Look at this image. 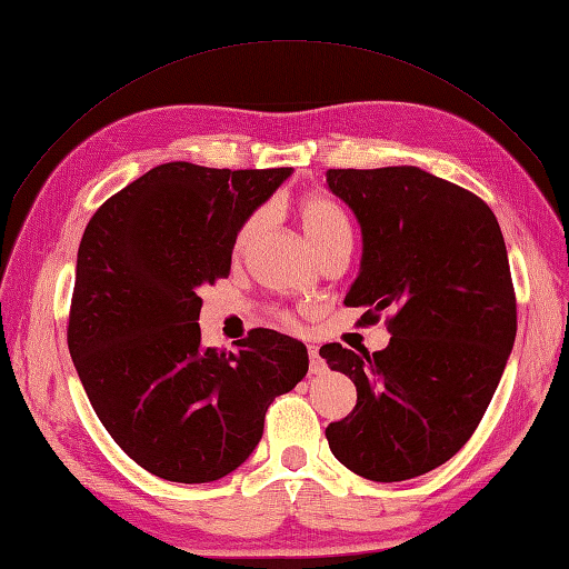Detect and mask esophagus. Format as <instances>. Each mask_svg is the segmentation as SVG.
<instances>
[{
	"mask_svg": "<svg viewBox=\"0 0 569 569\" xmlns=\"http://www.w3.org/2000/svg\"><path fill=\"white\" fill-rule=\"evenodd\" d=\"M309 369H311V373H323L326 371V362L321 359V355H318L316 345H309Z\"/></svg>",
	"mask_w": 569,
	"mask_h": 569,
	"instance_id": "obj_1",
	"label": "esophagus"
}]
</instances>
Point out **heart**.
<instances>
[{"mask_svg":"<svg viewBox=\"0 0 569 569\" xmlns=\"http://www.w3.org/2000/svg\"><path fill=\"white\" fill-rule=\"evenodd\" d=\"M297 217H299L303 237H307V241L311 243L316 253H321L330 241H336L338 237H342V233H350L348 219H345V214L338 210V204L321 196H311L307 200H301L297 207ZM262 219H266V214L256 212L243 221V227L237 233V246H233L237 251H243V248L251 243V239L256 237L262 224Z\"/></svg>","mask_w":569,"mask_h":569,"instance_id":"b5f03b06","label":"heart"}]
</instances>
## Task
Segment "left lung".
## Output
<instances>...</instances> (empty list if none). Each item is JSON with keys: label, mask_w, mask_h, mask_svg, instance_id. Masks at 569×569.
<instances>
[{"label": "left lung", "mask_w": 569, "mask_h": 569, "mask_svg": "<svg viewBox=\"0 0 569 569\" xmlns=\"http://www.w3.org/2000/svg\"><path fill=\"white\" fill-rule=\"evenodd\" d=\"M362 231L345 303L389 318L391 342L362 357L323 345L357 406L326 427L332 456L377 482L422 476L459 451L488 410L517 338V297L492 210L418 166L328 169Z\"/></svg>", "instance_id": "1"}]
</instances>
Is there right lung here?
<instances>
[{
    "label": "right lung",
    "instance_id": "add662e5",
    "mask_svg": "<svg viewBox=\"0 0 569 569\" xmlns=\"http://www.w3.org/2000/svg\"><path fill=\"white\" fill-rule=\"evenodd\" d=\"M289 176L161 163L106 200L81 237L69 355L108 435L163 480L237 470L272 400L307 377L295 338L256 328L219 352L198 323V289L229 274L243 221Z\"/></svg>",
    "mask_w": 569,
    "mask_h": 569
}]
</instances>
